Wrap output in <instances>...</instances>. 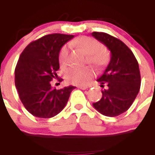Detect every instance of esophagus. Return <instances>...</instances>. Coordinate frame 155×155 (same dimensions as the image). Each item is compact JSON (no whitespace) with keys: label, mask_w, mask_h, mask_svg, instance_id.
Wrapping results in <instances>:
<instances>
[{"label":"esophagus","mask_w":155,"mask_h":155,"mask_svg":"<svg viewBox=\"0 0 155 155\" xmlns=\"http://www.w3.org/2000/svg\"><path fill=\"white\" fill-rule=\"evenodd\" d=\"M78 87L79 89H81V90H86V89H87V86H85V85H79Z\"/></svg>","instance_id":"obj_1"}]
</instances>
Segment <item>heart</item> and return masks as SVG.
<instances>
[{
  "label": "heart",
  "mask_w": 155,
  "mask_h": 155,
  "mask_svg": "<svg viewBox=\"0 0 155 155\" xmlns=\"http://www.w3.org/2000/svg\"><path fill=\"white\" fill-rule=\"evenodd\" d=\"M74 45L81 49V51L87 55L89 63L96 67H100L105 62V54L101 49V45L96 39L91 37L83 36L77 39L74 42ZM69 45H64L59 52V63L61 66H66L69 56ZM94 72L91 67H85L81 69L69 68L64 73V78L67 82L75 85L85 84L94 77Z\"/></svg>",
  "instance_id": "1"
}]
</instances>
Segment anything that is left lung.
<instances>
[{
    "label": "left lung",
    "mask_w": 155,
    "mask_h": 155,
    "mask_svg": "<svg viewBox=\"0 0 155 155\" xmlns=\"http://www.w3.org/2000/svg\"><path fill=\"white\" fill-rule=\"evenodd\" d=\"M91 35L104 44L111 52L106 69L97 79L107 88L102 91V98L93 106L107 116H117L131 107L141 86L138 62L133 51L120 39L104 32H93Z\"/></svg>",
    "instance_id": "1"
}]
</instances>
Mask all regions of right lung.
Wrapping results in <instances>:
<instances>
[{
    "label": "right lung",
    "instance_id": "right-lung-1",
    "mask_svg": "<svg viewBox=\"0 0 155 155\" xmlns=\"http://www.w3.org/2000/svg\"><path fill=\"white\" fill-rule=\"evenodd\" d=\"M74 35H47L28 44L15 68V86L25 108L39 118H51L66 105L72 91L65 86L56 90L50 81L60 69L59 52Z\"/></svg>",
    "mask_w": 155,
    "mask_h": 155
}]
</instances>
